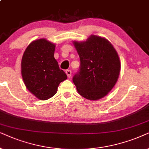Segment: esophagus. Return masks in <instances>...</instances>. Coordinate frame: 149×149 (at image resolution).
<instances>
[{"label":"esophagus","instance_id":"1","mask_svg":"<svg viewBox=\"0 0 149 149\" xmlns=\"http://www.w3.org/2000/svg\"><path fill=\"white\" fill-rule=\"evenodd\" d=\"M65 73H66L67 76L68 78H71V71L69 70V69H67V70L65 71Z\"/></svg>","mask_w":149,"mask_h":149}]
</instances>
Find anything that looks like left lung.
Segmentation results:
<instances>
[{
  "instance_id": "obj_1",
  "label": "left lung",
  "mask_w": 149,
  "mask_h": 149,
  "mask_svg": "<svg viewBox=\"0 0 149 149\" xmlns=\"http://www.w3.org/2000/svg\"><path fill=\"white\" fill-rule=\"evenodd\" d=\"M80 59L73 82L81 96L89 100L104 97L117 82L120 62L116 49L106 38L91 35L86 41H73Z\"/></svg>"
}]
</instances>
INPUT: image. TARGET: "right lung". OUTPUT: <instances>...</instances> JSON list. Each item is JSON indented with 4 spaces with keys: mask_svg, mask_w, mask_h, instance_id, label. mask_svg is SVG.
I'll list each match as a JSON object with an SVG mask.
<instances>
[{
    "mask_svg": "<svg viewBox=\"0 0 149 149\" xmlns=\"http://www.w3.org/2000/svg\"><path fill=\"white\" fill-rule=\"evenodd\" d=\"M55 46L45 39L33 41L22 58L21 73L25 86L41 100L54 96L59 84L67 78L54 58Z\"/></svg>",
    "mask_w": 149,
    "mask_h": 149,
    "instance_id": "right-lung-1",
    "label": "right lung"
}]
</instances>
